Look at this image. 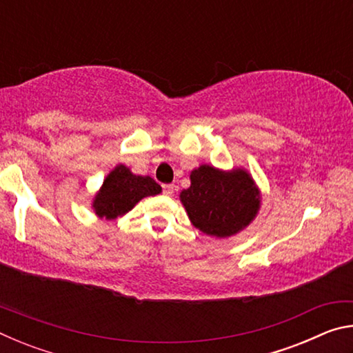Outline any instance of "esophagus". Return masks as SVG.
Returning <instances> with one entry per match:
<instances>
[{
	"mask_svg": "<svg viewBox=\"0 0 353 353\" xmlns=\"http://www.w3.org/2000/svg\"><path fill=\"white\" fill-rule=\"evenodd\" d=\"M162 190H163V194H166V196H171L172 193H174V185L166 183V185H163Z\"/></svg>",
	"mask_w": 353,
	"mask_h": 353,
	"instance_id": "obj_1",
	"label": "esophagus"
}]
</instances>
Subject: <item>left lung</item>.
Instances as JSON below:
<instances>
[{
    "mask_svg": "<svg viewBox=\"0 0 353 353\" xmlns=\"http://www.w3.org/2000/svg\"><path fill=\"white\" fill-rule=\"evenodd\" d=\"M190 188L181 193L191 223L212 236H230L254 219L259 191L246 171L223 172L202 165L191 172Z\"/></svg>",
    "mask_w": 353,
    "mask_h": 353,
    "instance_id": "8db88e82",
    "label": "left lung"
}]
</instances>
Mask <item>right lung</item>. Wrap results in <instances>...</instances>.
I'll return each mask as SVG.
<instances>
[{
  "mask_svg": "<svg viewBox=\"0 0 353 353\" xmlns=\"http://www.w3.org/2000/svg\"><path fill=\"white\" fill-rule=\"evenodd\" d=\"M162 187L149 176H135L126 166L119 165L103 183L93 202L98 216L113 219L129 212L140 199L159 194Z\"/></svg>",
  "mask_w": 353,
  "mask_h": 353,
  "instance_id": "obj_1",
  "label": "right lung"
}]
</instances>
